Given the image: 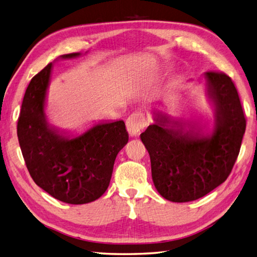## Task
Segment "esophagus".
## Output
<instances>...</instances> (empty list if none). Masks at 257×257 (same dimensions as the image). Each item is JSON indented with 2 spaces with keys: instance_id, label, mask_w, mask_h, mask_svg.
<instances>
[{
  "instance_id": "34e87169",
  "label": "esophagus",
  "mask_w": 257,
  "mask_h": 257,
  "mask_svg": "<svg viewBox=\"0 0 257 257\" xmlns=\"http://www.w3.org/2000/svg\"><path fill=\"white\" fill-rule=\"evenodd\" d=\"M147 124V119L145 113L141 111H136L132 113L126 119V128L130 136H138L141 134L142 130Z\"/></svg>"
}]
</instances>
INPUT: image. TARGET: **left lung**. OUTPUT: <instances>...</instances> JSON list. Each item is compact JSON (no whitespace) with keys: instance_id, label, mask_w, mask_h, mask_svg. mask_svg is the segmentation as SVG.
Wrapping results in <instances>:
<instances>
[{"instance_id":"obj_1","label":"left lung","mask_w":257,"mask_h":257,"mask_svg":"<svg viewBox=\"0 0 257 257\" xmlns=\"http://www.w3.org/2000/svg\"><path fill=\"white\" fill-rule=\"evenodd\" d=\"M204 78L214 111L211 130L207 123L184 122L154 110V123L141 134L150 155L155 189L174 203L196 200L226 180L245 132L234 82L224 73L207 72Z\"/></svg>"}]
</instances>
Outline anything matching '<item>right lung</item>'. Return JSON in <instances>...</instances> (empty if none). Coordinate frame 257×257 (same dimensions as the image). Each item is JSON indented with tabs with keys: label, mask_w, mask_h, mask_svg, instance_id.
Returning <instances> with one entry per match:
<instances>
[{
	"label": "right lung",
	"mask_w": 257,
	"mask_h": 257,
	"mask_svg": "<svg viewBox=\"0 0 257 257\" xmlns=\"http://www.w3.org/2000/svg\"><path fill=\"white\" fill-rule=\"evenodd\" d=\"M80 56L76 52L59 59ZM52 67L48 64L28 85L17 125L19 145L40 188L63 203L88 204L106 192L114 160L127 144L128 134L122 120L98 122L80 135L50 124L45 106Z\"/></svg>",
	"instance_id": "obj_1"
}]
</instances>
